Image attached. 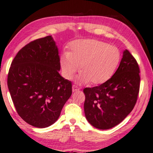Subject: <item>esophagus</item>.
<instances>
[{
    "label": "esophagus",
    "instance_id": "esophagus-1",
    "mask_svg": "<svg viewBox=\"0 0 153 153\" xmlns=\"http://www.w3.org/2000/svg\"><path fill=\"white\" fill-rule=\"evenodd\" d=\"M80 90L78 86H76V85H74L73 86H72V92H77V91H79Z\"/></svg>",
    "mask_w": 153,
    "mask_h": 153
}]
</instances>
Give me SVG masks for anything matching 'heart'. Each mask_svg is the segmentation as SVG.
<instances>
[{
    "label": "heart",
    "instance_id": "obj_1",
    "mask_svg": "<svg viewBox=\"0 0 153 153\" xmlns=\"http://www.w3.org/2000/svg\"><path fill=\"white\" fill-rule=\"evenodd\" d=\"M69 48V53H65L61 56L62 73L66 79H71L81 65L82 72L77 77L81 84L91 81L92 84L98 85L108 81L120 61L119 49L100 40H76Z\"/></svg>",
    "mask_w": 153,
    "mask_h": 153
}]
</instances>
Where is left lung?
Returning a JSON list of instances; mask_svg holds the SVG:
<instances>
[{"instance_id":"8db88e82","label":"left lung","mask_w":153,"mask_h":153,"mask_svg":"<svg viewBox=\"0 0 153 153\" xmlns=\"http://www.w3.org/2000/svg\"><path fill=\"white\" fill-rule=\"evenodd\" d=\"M139 74L138 63L126 49L117 71L108 81L84 89L85 115L92 126L112 128L131 113L139 93Z\"/></svg>"}]
</instances>
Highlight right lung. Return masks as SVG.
Wrapping results in <instances>:
<instances>
[{"label":"right lung","mask_w":153,"mask_h":153,"mask_svg":"<svg viewBox=\"0 0 153 153\" xmlns=\"http://www.w3.org/2000/svg\"><path fill=\"white\" fill-rule=\"evenodd\" d=\"M60 69L58 48L51 36L27 44L12 61L7 85L17 113L30 125L51 126L71 97V82L59 74Z\"/></svg>","instance_id":"add662e5"}]
</instances>
